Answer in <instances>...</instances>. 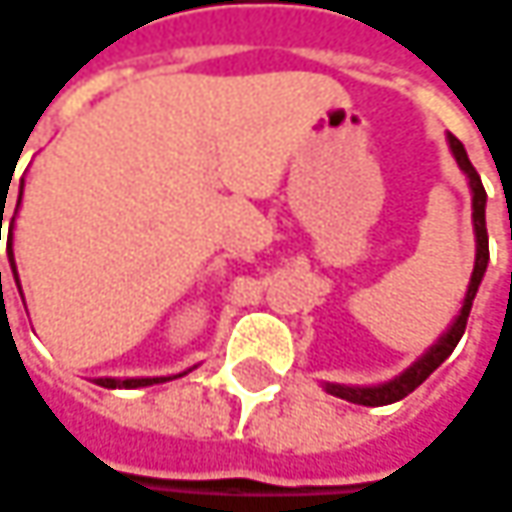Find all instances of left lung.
I'll return each mask as SVG.
<instances>
[{
    "instance_id": "obj_1",
    "label": "left lung",
    "mask_w": 512,
    "mask_h": 512,
    "mask_svg": "<svg viewBox=\"0 0 512 512\" xmlns=\"http://www.w3.org/2000/svg\"><path fill=\"white\" fill-rule=\"evenodd\" d=\"M449 149L458 161V167L464 169L467 181H470V190H473V227H475V268L473 276H470V285H467V296H464V305L458 311L455 322L447 328V334L432 345L426 354H423L418 363H412L403 374H397L395 380L389 383H380V386H340V383H325V392L334 397H343V400H351V403H360V406H389V403H397L406 395H412L423 380L438 369L449 354L455 351L458 340L464 337V328H467V317H470V308H473V299L478 294V285L484 279V270H487V262H490V244H487V218H484V207H487V192H484V184L478 178V172L470 164L467 158V149L464 143L458 141L455 135H449Z\"/></svg>"
}]
</instances>
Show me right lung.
Returning <instances> with one entry per match:
<instances>
[{
	"mask_svg": "<svg viewBox=\"0 0 512 512\" xmlns=\"http://www.w3.org/2000/svg\"><path fill=\"white\" fill-rule=\"evenodd\" d=\"M19 201H22V190H19V198H16V207H19ZM2 213H5V207L0 210V233H2ZM13 218H11V227H8V262H11L13 270V279H16V288H19V273H16V262H13ZM0 291H2V270H0ZM187 374V371H184ZM175 377H181V374H175ZM172 377H126V380H120V377H97L94 383L97 386H103V389H141V386H152V383H167Z\"/></svg>",
	"mask_w": 512,
	"mask_h": 512,
	"instance_id": "1",
	"label": "right lung"
}]
</instances>
